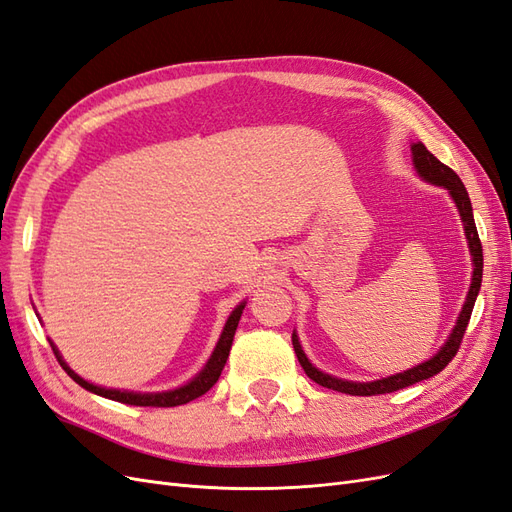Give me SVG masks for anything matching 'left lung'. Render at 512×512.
Segmentation results:
<instances>
[{"instance_id":"8db88e82","label":"left lung","mask_w":512,"mask_h":512,"mask_svg":"<svg viewBox=\"0 0 512 512\" xmlns=\"http://www.w3.org/2000/svg\"><path fill=\"white\" fill-rule=\"evenodd\" d=\"M412 164L416 168L418 177L433 183V185H442V188H446L448 194L453 196L455 205L459 209L463 230H466V239H468V247H470V254H472V267H474L472 284H470V290H468L466 303H463V307H461L455 329L451 331V335H448V339L444 342V346L438 350L436 356H431L429 361L416 365L412 369H406L404 374H395V376L374 380V382H350V380H342V378L324 374V371L316 369L312 363H309V359H307L301 344H299L297 333H292V346H294V352H297V359H299L301 367L305 369V374L312 378L316 384L327 386V389H331V391H339V393H346V395H361V397L384 395V393L406 389V386H410V384H416V382L436 376L448 363L453 361V356L457 354V350L461 346L463 333H466V329H468V322H470L472 309H474V301H476L478 290H480V282H483V245H480V239H478V230H476V224H474V213H472V203H470L468 190H466V185L461 183V179L457 177L455 170L448 168L446 164H442L436 156H433L431 151H427V147L423 143H412Z\"/></svg>"}]
</instances>
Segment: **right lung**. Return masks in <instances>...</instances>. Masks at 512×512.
<instances>
[{"label": "right lung", "instance_id": "right-lung-1", "mask_svg": "<svg viewBox=\"0 0 512 512\" xmlns=\"http://www.w3.org/2000/svg\"><path fill=\"white\" fill-rule=\"evenodd\" d=\"M243 307H245V301L239 303L235 309H232V314L228 316L226 324H224V331L220 335V342L218 346H215L211 359L207 361V365L203 367V371L196 378H192L188 384L179 386V389H173V391H164V393H132V391H117V389H104V386H96L91 384L87 380H83L79 374H74V371L66 365V361L61 359L59 350L55 348V344L51 342V348L57 356L59 365L66 369V374L76 382L81 384L85 391H91L96 393L100 397H106V399H113V401H119V404H128V406H145V408H175V406H183L188 404V401L205 395L211 386L218 382L222 369L226 365V359L230 354V346H232V339H235V331H237V324L241 320V314H243Z\"/></svg>", "mask_w": 512, "mask_h": 512}]
</instances>
